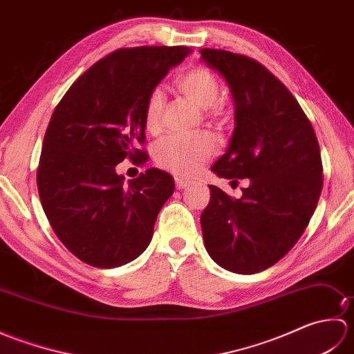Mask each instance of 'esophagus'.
Listing matches in <instances>:
<instances>
[{"label":"esophagus","mask_w":354,"mask_h":354,"mask_svg":"<svg viewBox=\"0 0 354 354\" xmlns=\"http://www.w3.org/2000/svg\"><path fill=\"white\" fill-rule=\"evenodd\" d=\"M175 185L178 190H184V189H189L192 185V181H187V179H183V178H175Z\"/></svg>","instance_id":"obj_1"}]
</instances>
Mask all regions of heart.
Here are the masks:
<instances>
[{
	"mask_svg": "<svg viewBox=\"0 0 354 354\" xmlns=\"http://www.w3.org/2000/svg\"><path fill=\"white\" fill-rule=\"evenodd\" d=\"M176 88L190 102L202 109L216 124L228 123V115L216 102L219 100L221 85L214 73L204 65H194L179 74ZM164 97L160 89H153L145 103V126L149 132H156L161 126ZM216 140L209 133H196L190 137L170 135L153 149V160L160 167L183 176H192L216 153Z\"/></svg>",
	"mask_w": 354,
	"mask_h": 354,
	"instance_id": "1",
	"label": "heart"
}]
</instances>
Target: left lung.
<instances>
[{"instance_id":"obj_1","label":"left lung","mask_w":354,"mask_h":354,"mask_svg":"<svg viewBox=\"0 0 354 354\" xmlns=\"http://www.w3.org/2000/svg\"><path fill=\"white\" fill-rule=\"evenodd\" d=\"M201 61L219 71L234 100V132L212 170L231 184L250 179L240 199L208 185L204 243L223 269L257 274L283 259L309 225L322 190L319 145L295 97L261 64L214 48H202Z\"/></svg>"}]
</instances>
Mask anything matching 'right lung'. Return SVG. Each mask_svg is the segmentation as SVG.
Returning a JSON list of instances; mask_svg holds the SVG:
<instances>
[{"instance_id":"add662e5","label":"right lung","mask_w":354,"mask_h":354,"mask_svg":"<svg viewBox=\"0 0 354 354\" xmlns=\"http://www.w3.org/2000/svg\"><path fill=\"white\" fill-rule=\"evenodd\" d=\"M189 47L120 48L74 82L45 132L37 190L59 240L79 260L102 269L123 266L145 252L156 216L175 183L147 169L124 184L115 165H141L145 103Z\"/></svg>"}]
</instances>
